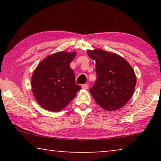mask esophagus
<instances>
[{
	"mask_svg": "<svg viewBox=\"0 0 161 161\" xmlns=\"http://www.w3.org/2000/svg\"><path fill=\"white\" fill-rule=\"evenodd\" d=\"M82 89H89V84H88V83H85V84H83L82 85Z\"/></svg>",
	"mask_w": 161,
	"mask_h": 161,
	"instance_id": "1",
	"label": "esophagus"
}]
</instances>
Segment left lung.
<instances>
[{
	"mask_svg": "<svg viewBox=\"0 0 161 161\" xmlns=\"http://www.w3.org/2000/svg\"><path fill=\"white\" fill-rule=\"evenodd\" d=\"M86 52L96 61L97 80L90 89L95 102L108 111L125 106L135 91L136 76L133 67L114 53L99 48Z\"/></svg>",
	"mask_w": 161,
	"mask_h": 161,
	"instance_id": "8db88e82",
	"label": "left lung"
}]
</instances>
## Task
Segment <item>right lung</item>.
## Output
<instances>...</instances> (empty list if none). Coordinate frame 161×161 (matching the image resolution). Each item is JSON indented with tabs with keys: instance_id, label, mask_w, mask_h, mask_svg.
<instances>
[{
	"instance_id": "obj_1",
	"label": "right lung",
	"mask_w": 161,
	"mask_h": 161,
	"mask_svg": "<svg viewBox=\"0 0 161 161\" xmlns=\"http://www.w3.org/2000/svg\"><path fill=\"white\" fill-rule=\"evenodd\" d=\"M75 56V51L55 53L44 58L34 69L31 77L33 94L44 109L61 111L80 89L69 66Z\"/></svg>"
}]
</instances>
